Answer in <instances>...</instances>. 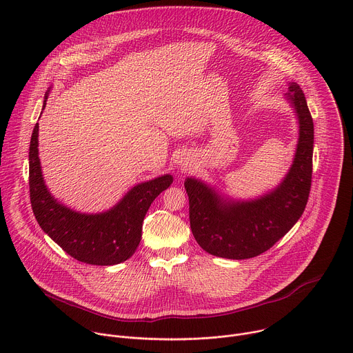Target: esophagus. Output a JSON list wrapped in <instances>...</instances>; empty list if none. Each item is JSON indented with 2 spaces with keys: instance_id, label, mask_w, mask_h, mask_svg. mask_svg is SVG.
Segmentation results:
<instances>
[{
  "instance_id": "34e87169",
  "label": "esophagus",
  "mask_w": 353,
  "mask_h": 353,
  "mask_svg": "<svg viewBox=\"0 0 353 353\" xmlns=\"http://www.w3.org/2000/svg\"><path fill=\"white\" fill-rule=\"evenodd\" d=\"M174 165L180 169H187L191 165V155L187 152H180L174 158Z\"/></svg>"
}]
</instances>
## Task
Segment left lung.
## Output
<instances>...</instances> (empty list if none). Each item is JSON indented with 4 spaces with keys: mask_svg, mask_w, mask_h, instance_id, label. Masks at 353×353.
Wrapping results in <instances>:
<instances>
[{
    "mask_svg": "<svg viewBox=\"0 0 353 353\" xmlns=\"http://www.w3.org/2000/svg\"><path fill=\"white\" fill-rule=\"evenodd\" d=\"M297 120V143L282 180L254 198H234L203 179L187 177L190 226L207 253L245 260L257 257L283 237L303 214L313 169L314 125L303 90L288 83L283 94Z\"/></svg>",
    "mask_w": 353,
    "mask_h": 353,
    "instance_id": "1",
    "label": "left lung"
}]
</instances>
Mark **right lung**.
<instances>
[{
	"label": "right lung",
	"mask_w": 353,
	"mask_h": 353,
	"mask_svg": "<svg viewBox=\"0 0 353 353\" xmlns=\"http://www.w3.org/2000/svg\"><path fill=\"white\" fill-rule=\"evenodd\" d=\"M50 89L44 94L46 108ZM173 183L166 173L131 187L112 208L88 214L75 211L50 192L39 159V123L29 148L30 203L37 223L67 254L90 265H116L128 260L141 241L143 218L154 199Z\"/></svg>",
	"instance_id": "obj_1"
}]
</instances>
